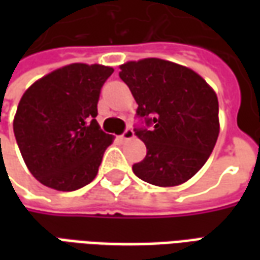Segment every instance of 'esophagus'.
I'll return each mask as SVG.
<instances>
[{
	"mask_svg": "<svg viewBox=\"0 0 260 260\" xmlns=\"http://www.w3.org/2000/svg\"><path fill=\"white\" fill-rule=\"evenodd\" d=\"M134 138H135V132L131 129V128H126L124 134L121 135V139H122V141H131V139H134Z\"/></svg>",
	"mask_w": 260,
	"mask_h": 260,
	"instance_id": "esophagus-1",
	"label": "esophagus"
}]
</instances>
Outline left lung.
<instances>
[{
	"label": "left lung",
	"mask_w": 260,
	"mask_h": 260,
	"mask_svg": "<svg viewBox=\"0 0 260 260\" xmlns=\"http://www.w3.org/2000/svg\"><path fill=\"white\" fill-rule=\"evenodd\" d=\"M119 78L152 131L136 129L146 157L134 164L141 180L156 186L184 184L203 167L220 132L216 91L191 68L160 58L119 65Z\"/></svg>",
	"instance_id": "8db88e82"
}]
</instances>
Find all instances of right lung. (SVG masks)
<instances>
[{"instance_id": "add662e5", "label": "right lung", "mask_w": 260, "mask_h": 260, "mask_svg": "<svg viewBox=\"0 0 260 260\" xmlns=\"http://www.w3.org/2000/svg\"><path fill=\"white\" fill-rule=\"evenodd\" d=\"M114 69L65 65L23 93L14 117L20 154L31 175L55 191H76L96 178L114 141L96 121L97 102Z\"/></svg>"}]
</instances>
